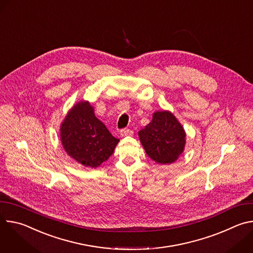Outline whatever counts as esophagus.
<instances>
[{
	"label": "esophagus",
	"mask_w": 253,
	"mask_h": 253,
	"mask_svg": "<svg viewBox=\"0 0 253 253\" xmlns=\"http://www.w3.org/2000/svg\"><path fill=\"white\" fill-rule=\"evenodd\" d=\"M120 136L121 137H125V136H131L133 134V131L128 129V128H124V129H121L120 132H119Z\"/></svg>",
	"instance_id": "34e87169"
}]
</instances>
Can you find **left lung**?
Instances as JSON below:
<instances>
[{
    "mask_svg": "<svg viewBox=\"0 0 253 253\" xmlns=\"http://www.w3.org/2000/svg\"><path fill=\"white\" fill-rule=\"evenodd\" d=\"M138 135L146 154L158 164H171L184 151L185 131L169 111L155 112Z\"/></svg>",
    "mask_w": 253,
    "mask_h": 253,
    "instance_id": "obj_1",
    "label": "left lung"
}]
</instances>
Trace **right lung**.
<instances>
[{
  "mask_svg": "<svg viewBox=\"0 0 253 253\" xmlns=\"http://www.w3.org/2000/svg\"><path fill=\"white\" fill-rule=\"evenodd\" d=\"M60 138L70 157L91 168L99 167L109 158L119 142L95 116L88 101L72 107L61 124Z\"/></svg>",
  "mask_w": 253,
  "mask_h": 253,
  "instance_id": "right-lung-1",
  "label": "right lung"
}]
</instances>
